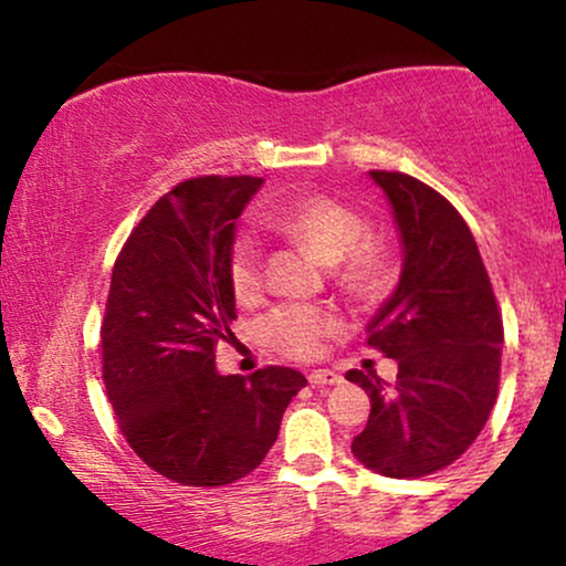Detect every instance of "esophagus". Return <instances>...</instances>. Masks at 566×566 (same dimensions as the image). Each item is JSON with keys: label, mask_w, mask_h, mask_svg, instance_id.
I'll use <instances>...</instances> for the list:
<instances>
[{"label": "esophagus", "mask_w": 566, "mask_h": 566, "mask_svg": "<svg viewBox=\"0 0 566 566\" xmlns=\"http://www.w3.org/2000/svg\"><path fill=\"white\" fill-rule=\"evenodd\" d=\"M308 382L311 386H340L343 378L335 369H311Z\"/></svg>", "instance_id": "1"}]
</instances>
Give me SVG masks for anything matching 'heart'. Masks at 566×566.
Here are the masks:
<instances>
[{
    "instance_id": "b5f03b06",
    "label": "heart",
    "mask_w": 566,
    "mask_h": 566,
    "mask_svg": "<svg viewBox=\"0 0 566 566\" xmlns=\"http://www.w3.org/2000/svg\"><path fill=\"white\" fill-rule=\"evenodd\" d=\"M265 223L284 237L308 247L316 261L340 265V282L359 297H380L396 276V258L388 242L365 237L367 220L346 201L311 193L265 216ZM231 290L239 301H255L261 292V247L252 237L237 239L229 258ZM340 327L335 314L319 305L292 303L276 308L263 322V337L279 354L311 359L322 350L324 337Z\"/></svg>"
}]
</instances>
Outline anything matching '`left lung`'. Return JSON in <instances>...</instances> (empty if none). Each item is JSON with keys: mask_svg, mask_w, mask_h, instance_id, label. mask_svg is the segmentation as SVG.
I'll list each match as a JSON object with an SVG mask.
<instances>
[{"mask_svg": "<svg viewBox=\"0 0 566 566\" xmlns=\"http://www.w3.org/2000/svg\"><path fill=\"white\" fill-rule=\"evenodd\" d=\"M399 231V282L367 343L399 365L394 382L348 369L373 409L350 452L369 471L418 479L458 460L497 399L503 322L476 239L458 210L405 172L373 170Z\"/></svg>", "mask_w": 566, "mask_h": 566, "instance_id": "obj_1", "label": "left lung"}]
</instances>
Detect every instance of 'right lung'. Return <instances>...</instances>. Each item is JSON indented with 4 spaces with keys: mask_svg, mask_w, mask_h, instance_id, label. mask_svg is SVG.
I'll use <instances>...</instances> for the list:
<instances>
[{
    "mask_svg": "<svg viewBox=\"0 0 566 566\" xmlns=\"http://www.w3.org/2000/svg\"><path fill=\"white\" fill-rule=\"evenodd\" d=\"M263 178H193L165 193L114 263L103 316V380L122 433L148 469L186 486H223L263 463L305 378L265 367L220 375L231 335L237 218Z\"/></svg>",
    "mask_w": 566,
    "mask_h": 566,
    "instance_id": "add662e5",
    "label": "right lung"
}]
</instances>
